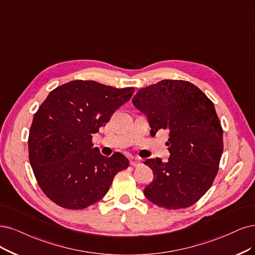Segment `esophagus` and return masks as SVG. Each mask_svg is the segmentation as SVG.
<instances>
[{
  "instance_id": "34e87169",
  "label": "esophagus",
  "mask_w": 255,
  "mask_h": 255,
  "mask_svg": "<svg viewBox=\"0 0 255 255\" xmlns=\"http://www.w3.org/2000/svg\"><path fill=\"white\" fill-rule=\"evenodd\" d=\"M140 164H142V162H140L139 158H131V159H130V165H131V166L137 167V166H139Z\"/></svg>"
}]
</instances>
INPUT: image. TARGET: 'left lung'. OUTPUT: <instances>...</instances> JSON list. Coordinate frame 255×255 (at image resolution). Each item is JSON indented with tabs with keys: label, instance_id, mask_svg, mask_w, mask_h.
<instances>
[{
	"label": "left lung",
	"instance_id": "8db88e82",
	"mask_svg": "<svg viewBox=\"0 0 255 255\" xmlns=\"http://www.w3.org/2000/svg\"><path fill=\"white\" fill-rule=\"evenodd\" d=\"M132 103L147 116L150 134L169 132L168 162L148 158L144 163L153 171L145 196L165 209L192 206L211 187L224 149L213 103L195 85L182 80H163L139 89Z\"/></svg>",
	"mask_w": 255,
	"mask_h": 255
}]
</instances>
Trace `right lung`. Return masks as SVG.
<instances>
[{"mask_svg": "<svg viewBox=\"0 0 255 255\" xmlns=\"http://www.w3.org/2000/svg\"><path fill=\"white\" fill-rule=\"evenodd\" d=\"M133 92L132 87L77 80L48 94L33 116L28 152L36 182L50 201L65 209L87 208L105 196L113 177L128 167L120 152L107 157L92 148V134Z\"/></svg>", "mask_w": 255, "mask_h": 255, "instance_id": "1", "label": "right lung"}]
</instances>
